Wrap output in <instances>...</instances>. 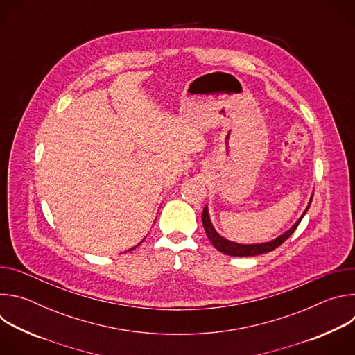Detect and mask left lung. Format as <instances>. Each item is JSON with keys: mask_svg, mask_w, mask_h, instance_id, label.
Masks as SVG:
<instances>
[{"mask_svg": "<svg viewBox=\"0 0 355 355\" xmlns=\"http://www.w3.org/2000/svg\"><path fill=\"white\" fill-rule=\"evenodd\" d=\"M311 202H312V199H311ZM308 209H309V205H308L306 211L303 212V215L300 216V219L288 232H285L282 236H279L278 239H275L272 241L261 243V244H237V243H233V241H229V240L223 239L214 229V226L211 223V219H209V215H208V208L207 207L204 208V212H202V223H204L207 236L211 240V243L214 244V247L216 250H219L220 252H223V254H227V256H232V257H252V256L264 254V252H270V251L275 250L277 247H279L296 230L297 225L300 223L302 218L305 216Z\"/></svg>", "mask_w": 355, "mask_h": 355, "instance_id": "obj_1", "label": "left lung"}]
</instances>
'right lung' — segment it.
I'll list each match as a JSON object with an SVG mask.
<instances>
[{"label": "right lung", "instance_id": "right-lung-1", "mask_svg": "<svg viewBox=\"0 0 355 355\" xmlns=\"http://www.w3.org/2000/svg\"><path fill=\"white\" fill-rule=\"evenodd\" d=\"M135 248H136V247H133V248H130V250H135Z\"/></svg>", "mask_w": 355, "mask_h": 355}]
</instances>
